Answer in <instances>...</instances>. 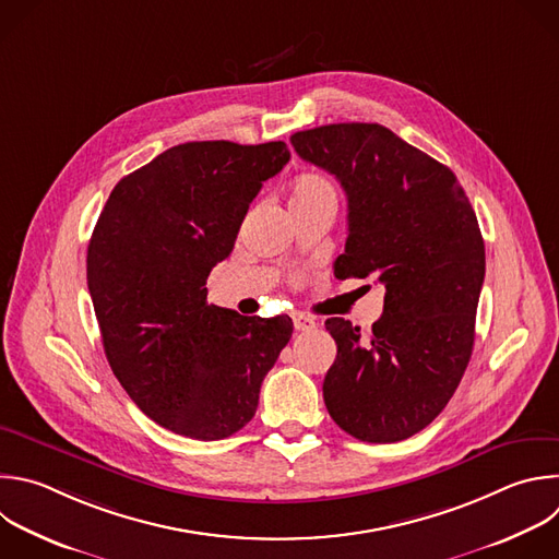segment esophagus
<instances>
[{
  "label": "esophagus",
  "instance_id": "obj_1",
  "mask_svg": "<svg viewBox=\"0 0 559 559\" xmlns=\"http://www.w3.org/2000/svg\"><path fill=\"white\" fill-rule=\"evenodd\" d=\"M292 320H294V329L296 331H311L316 326V320L305 316V313H294Z\"/></svg>",
  "mask_w": 559,
  "mask_h": 559
}]
</instances>
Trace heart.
I'll return each mask as SVG.
<instances>
[{
  "label": "heart",
  "instance_id": "b5f03b06",
  "mask_svg": "<svg viewBox=\"0 0 559 559\" xmlns=\"http://www.w3.org/2000/svg\"><path fill=\"white\" fill-rule=\"evenodd\" d=\"M320 202H337V191L333 181L322 173H302L294 179L289 191V204L292 206H307V204H320Z\"/></svg>",
  "mask_w": 559,
  "mask_h": 559
}]
</instances>
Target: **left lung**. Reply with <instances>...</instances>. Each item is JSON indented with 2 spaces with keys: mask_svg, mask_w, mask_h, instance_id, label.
<instances>
[{
  "mask_svg": "<svg viewBox=\"0 0 559 559\" xmlns=\"http://www.w3.org/2000/svg\"><path fill=\"white\" fill-rule=\"evenodd\" d=\"M289 140L346 193L335 276L386 289L368 340L344 318L324 322L337 344L322 384L326 411L359 441H404L448 406L472 357L485 278L476 213L445 164L378 122L324 124Z\"/></svg>",
  "mask_w": 559,
  "mask_h": 559,
  "instance_id": "left-lung-1",
  "label": "left lung"
}]
</instances>
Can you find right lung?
Instances as JSON below:
<instances>
[{"label": "right lung", "instance_id": "1", "mask_svg": "<svg viewBox=\"0 0 559 559\" xmlns=\"http://www.w3.org/2000/svg\"><path fill=\"white\" fill-rule=\"evenodd\" d=\"M285 142H186L122 177L87 248V287L105 355L133 404L162 428L217 441L257 413L289 316L209 305L206 278L233 248Z\"/></svg>", "mask_w": 559, "mask_h": 559}]
</instances>
